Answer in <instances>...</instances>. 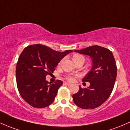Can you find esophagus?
I'll return each instance as SVG.
<instances>
[{
  "instance_id": "1",
  "label": "esophagus",
  "mask_w": 130,
  "mask_h": 130,
  "mask_svg": "<svg viewBox=\"0 0 130 130\" xmlns=\"http://www.w3.org/2000/svg\"><path fill=\"white\" fill-rule=\"evenodd\" d=\"M64 84H65L66 85H68V86H69V85H71V84L69 83H68V82H65V83H64Z\"/></svg>"
}]
</instances>
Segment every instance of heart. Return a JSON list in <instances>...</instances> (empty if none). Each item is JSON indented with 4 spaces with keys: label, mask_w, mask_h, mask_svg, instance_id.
I'll return each mask as SVG.
<instances>
[{
    "label": "heart",
    "mask_w": 130,
    "mask_h": 130,
    "mask_svg": "<svg viewBox=\"0 0 130 130\" xmlns=\"http://www.w3.org/2000/svg\"><path fill=\"white\" fill-rule=\"evenodd\" d=\"M72 59H73V61H74V63L79 62V61H83V62H85V57L79 54H74L73 56V57H72ZM66 79L69 81H73L74 79V77L72 75L69 74L66 76Z\"/></svg>",
    "instance_id": "heart-1"
}]
</instances>
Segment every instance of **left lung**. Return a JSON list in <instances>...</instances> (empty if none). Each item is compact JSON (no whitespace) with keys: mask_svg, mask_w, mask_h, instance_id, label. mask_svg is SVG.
Masks as SVG:
<instances>
[{"mask_svg":"<svg viewBox=\"0 0 130 130\" xmlns=\"http://www.w3.org/2000/svg\"><path fill=\"white\" fill-rule=\"evenodd\" d=\"M74 52L89 56L93 60V68L83 79L89 82L87 88L79 86V90L73 95L75 105L83 109H92L105 102L114 88L117 67L113 53L108 49L92 45Z\"/></svg>","mask_w":130,"mask_h":130,"instance_id":"obj_1","label":"left lung"}]
</instances>
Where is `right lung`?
I'll list each match as a JSON object with an SVG mask.
<instances>
[{
    "label": "right lung",
    "mask_w": 130,
    "mask_h": 130,
    "mask_svg": "<svg viewBox=\"0 0 130 130\" xmlns=\"http://www.w3.org/2000/svg\"><path fill=\"white\" fill-rule=\"evenodd\" d=\"M71 52H58L41 44L25 47L19 57L15 73L19 92L29 105L42 108L53 103L62 81L49 83L45 76L53 73L61 59Z\"/></svg>",
    "instance_id": "add662e5"
}]
</instances>
